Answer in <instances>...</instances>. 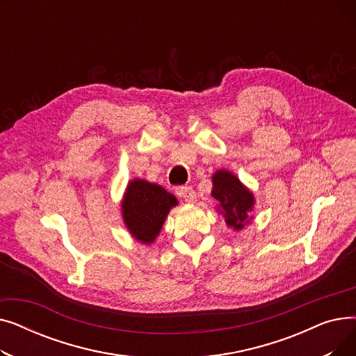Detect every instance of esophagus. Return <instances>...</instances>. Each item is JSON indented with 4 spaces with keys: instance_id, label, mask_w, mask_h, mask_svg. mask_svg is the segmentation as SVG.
<instances>
[{
    "instance_id": "esophagus-1",
    "label": "esophagus",
    "mask_w": 356,
    "mask_h": 356,
    "mask_svg": "<svg viewBox=\"0 0 356 356\" xmlns=\"http://www.w3.org/2000/svg\"><path fill=\"white\" fill-rule=\"evenodd\" d=\"M177 195L183 197L186 202H195L196 200V192L191 186H183V188L177 189Z\"/></svg>"
}]
</instances>
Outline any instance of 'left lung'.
<instances>
[{"label":"left lung","mask_w":356,"mask_h":356,"mask_svg":"<svg viewBox=\"0 0 356 356\" xmlns=\"http://www.w3.org/2000/svg\"><path fill=\"white\" fill-rule=\"evenodd\" d=\"M212 196L219 202L220 213L225 222L235 229H242L250 222V212L254 207L252 193L227 170H219L213 175Z\"/></svg>","instance_id":"8db88e82"}]
</instances>
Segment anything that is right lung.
<instances>
[{
	"label": "right lung",
	"instance_id": "right-lung-1",
	"mask_svg": "<svg viewBox=\"0 0 356 356\" xmlns=\"http://www.w3.org/2000/svg\"><path fill=\"white\" fill-rule=\"evenodd\" d=\"M176 204V197L161 186L136 179L128 184L122 202L124 222L134 238L144 244H152L168 211Z\"/></svg>",
	"mask_w": 356,
	"mask_h": 356
}]
</instances>
